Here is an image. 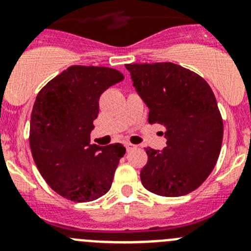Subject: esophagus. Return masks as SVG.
Masks as SVG:
<instances>
[{"label": "esophagus", "instance_id": "esophagus-1", "mask_svg": "<svg viewBox=\"0 0 251 251\" xmlns=\"http://www.w3.org/2000/svg\"><path fill=\"white\" fill-rule=\"evenodd\" d=\"M125 147H126V151H127L135 148V146H133V144H131V143H125Z\"/></svg>", "mask_w": 251, "mask_h": 251}]
</instances>
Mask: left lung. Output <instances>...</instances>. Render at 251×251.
<instances>
[{
    "label": "left lung",
    "mask_w": 251,
    "mask_h": 251,
    "mask_svg": "<svg viewBox=\"0 0 251 251\" xmlns=\"http://www.w3.org/2000/svg\"><path fill=\"white\" fill-rule=\"evenodd\" d=\"M125 67L148 107L149 124L165 128V148L146 149L142 184L161 197L186 196L207 178L221 151L224 123L214 92L203 77L174 63Z\"/></svg>",
    "instance_id": "1"
}]
</instances>
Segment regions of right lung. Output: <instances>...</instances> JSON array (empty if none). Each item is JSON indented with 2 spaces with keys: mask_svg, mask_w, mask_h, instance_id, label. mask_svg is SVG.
I'll return each instance as SVG.
<instances>
[{
  "mask_svg": "<svg viewBox=\"0 0 251 251\" xmlns=\"http://www.w3.org/2000/svg\"><path fill=\"white\" fill-rule=\"evenodd\" d=\"M124 80L113 68L73 65L37 95L30 120V148L40 174L59 196L86 203L111 187L123 144H91L100 97Z\"/></svg>",
  "mask_w": 251,
  "mask_h": 251,
  "instance_id": "obj_1",
  "label": "right lung"
}]
</instances>
